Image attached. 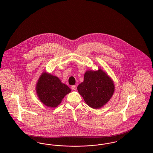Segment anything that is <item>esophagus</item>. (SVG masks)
I'll return each instance as SVG.
<instances>
[{
    "mask_svg": "<svg viewBox=\"0 0 153 153\" xmlns=\"http://www.w3.org/2000/svg\"><path fill=\"white\" fill-rule=\"evenodd\" d=\"M71 88H72L73 90H74V91H76V90L77 89V87H76V85H74L71 86Z\"/></svg>",
    "mask_w": 153,
    "mask_h": 153,
    "instance_id": "34e87169",
    "label": "esophagus"
}]
</instances>
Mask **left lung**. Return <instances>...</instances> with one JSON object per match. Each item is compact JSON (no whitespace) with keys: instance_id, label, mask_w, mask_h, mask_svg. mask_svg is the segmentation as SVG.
Masks as SVG:
<instances>
[{"instance_id":"1","label":"left lung","mask_w":153,"mask_h":153,"mask_svg":"<svg viewBox=\"0 0 153 153\" xmlns=\"http://www.w3.org/2000/svg\"><path fill=\"white\" fill-rule=\"evenodd\" d=\"M77 90L88 105L98 109L110 100L115 85L109 76L99 69L87 71L84 74V81L78 85Z\"/></svg>"}]
</instances>
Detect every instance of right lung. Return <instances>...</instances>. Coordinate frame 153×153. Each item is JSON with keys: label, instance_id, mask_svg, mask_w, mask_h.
Listing matches in <instances>:
<instances>
[{"label": "right lung", "instance_id": "right-lung-1", "mask_svg": "<svg viewBox=\"0 0 153 153\" xmlns=\"http://www.w3.org/2000/svg\"><path fill=\"white\" fill-rule=\"evenodd\" d=\"M71 91L65 84L61 82L57 76L44 72L36 83V92L46 106L55 108L61 102L65 96Z\"/></svg>", "mask_w": 153, "mask_h": 153}]
</instances>
